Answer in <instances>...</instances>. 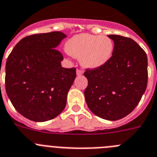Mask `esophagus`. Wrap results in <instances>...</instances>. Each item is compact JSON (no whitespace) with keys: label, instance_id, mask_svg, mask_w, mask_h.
<instances>
[{"label":"esophagus","instance_id":"34e87169","mask_svg":"<svg viewBox=\"0 0 157 157\" xmlns=\"http://www.w3.org/2000/svg\"><path fill=\"white\" fill-rule=\"evenodd\" d=\"M76 73H77V75H82L83 71L82 69H77L76 70Z\"/></svg>","mask_w":157,"mask_h":157}]
</instances>
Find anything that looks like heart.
<instances>
[{
    "instance_id": "b5f03b06",
    "label": "heart",
    "mask_w": 157,
    "mask_h": 157,
    "mask_svg": "<svg viewBox=\"0 0 157 157\" xmlns=\"http://www.w3.org/2000/svg\"><path fill=\"white\" fill-rule=\"evenodd\" d=\"M113 43L105 36L82 33L69 39L65 44L66 51L75 58H80L82 65L87 68H98L111 58Z\"/></svg>"
}]
</instances>
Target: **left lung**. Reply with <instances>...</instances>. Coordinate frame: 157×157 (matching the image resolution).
I'll list each match as a JSON object with an SVG mask.
<instances>
[{"instance_id":"left-lung-1","label":"left lung","mask_w":157,"mask_h":157,"mask_svg":"<svg viewBox=\"0 0 157 157\" xmlns=\"http://www.w3.org/2000/svg\"><path fill=\"white\" fill-rule=\"evenodd\" d=\"M114 43L110 61L98 68H86L88 86L84 94L90 110L103 119L116 121L132 112L148 82L144 50L132 39L108 35Z\"/></svg>"}]
</instances>
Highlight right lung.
<instances>
[{
  "label": "right lung",
  "mask_w": 157,
  "mask_h": 157,
  "mask_svg": "<svg viewBox=\"0 0 157 157\" xmlns=\"http://www.w3.org/2000/svg\"><path fill=\"white\" fill-rule=\"evenodd\" d=\"M65 36L61 32L25 36L7 59V95L17 111L29 120H51L65 107L76 77L75 67H61L64 57L56 49Z\"/></svg>",
  "instance_id": "1"
}]
</instances>
